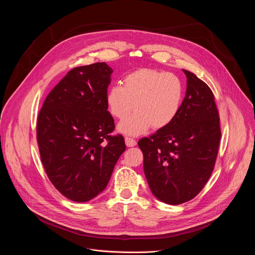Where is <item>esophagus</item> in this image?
Listing matches in <instances>:
<instances>
[{"label": "esophagus", "instance_id": "34e87169", "mask_svg": "<svg viewBox=\"0 0 255 255\" xmlns=\"http://www.w3.org/2000/svg\"><path fill=\"white\" fill-rule=\"evenodd\" d=\"M125 143L128 147H133L136 145V140L131 137H125Z\"/></svg>", "mask_w": 255, "mask_h": 255}]
</instances>
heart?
I'll return each mask as SVG.
<instances>
[{
    "label": "heart",
    "instance_id": "heart-1",
    "mask_svg": "<svg viewBox=\"0 0 255 255\" xmlns=\"http://www.w3.org/2000/svg\"><path fill=\"white\" fill-rule=\"evenodd\" d=\"M124 86L116 84L109 88L106 104L109 112L122 120L118 130L125 134L139 135L150 126L161 129L177 116L184 96L181 81L168 72L140 68L126 75Z\"/></svg>",
    "mask_w": 255,
    "mask_h": 255
}]
</instances>
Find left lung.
<instances>
[{
    "label": "left lung",
    "mask_w": 255,
    "mask_h": 255,
    "mask_svg": "<svg viewBox=\"0 0 255 255\" xmlns=\"http://www.w3.org/2000/svg\"><path fill=\"white\" fill-rule=\"evenodd\" d=\"M183 70L187 92L177 116L168 126L138 141L151 193L169 205L186 203L203 190L221 139L213 92L193 72Z\"/></svg>",
    "instance_id": "obj_1"
}]
</instances>
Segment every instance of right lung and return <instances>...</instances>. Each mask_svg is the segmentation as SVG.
I'll list each match as a JSON object with an SVG mask.
<instances>
[{"label": "right lung", "mask_w": 255, "mask_h": 255, "mask_svg": "<svg viewBox=\"0 0 255 255\" xmlns=\"http://www.w3.org/2000/svg\"><path fill=\"white\" fill-rule=\"evenodd\" d=\"M112 72L105 62L72 68L48 94L37 118L46 174L71 201L88 202L102 193L126 149L122 135H110L115 123L106 95Z\"/></svg>", "instance_id": "obj_1"}]
</instances>
